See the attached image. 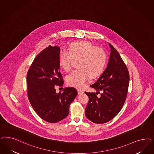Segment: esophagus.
Wrapping results in <instances>:
<instances>
[{
    "label": "esophagus",
    "mask_w": 154,
    "mask_h": 154,
    "mask_svg": "<svg viewBox=\"0 0 154 154\" xmlns=\"http://www.w3.org/2000/svg\"><path fill=\"white\" fill-rule=\"evenodd\" d=\"M78 94H84V92H83V91H82V90L78 89Z\"/></svg>",
    "instance_id": "34e87169"
}]
</instances>
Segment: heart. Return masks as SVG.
<instances>
[{
  "instance_id": "1",
  "label": "heart",
  "mask_w": 154,
  "mask_h": 154,
  "mask_svg": "<svg viewBox=\"0 0 154 154\" xmlns=\"http://www.w3.org/2000/svg\"><path fill=\"white\" fill-rule=\"evenodd\" d=\"M74 60H79L77 62L78 69L67 76L66 82L69 86L83 89L89 76L94 78L102 72L106 63V54L104 50L96 47L89 41L75 42L70 45L69 51L60 50V67L66 71H69Z\"/></svg>"
}]
</instances>
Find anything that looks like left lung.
<instances>
[{
	"mask_svg": "<svg viewBox=\"0 0 154 154\" xmlns=\"http://www.w3.org/2000/svg\"><path fill=\"white\" fill-rule=\"evenodd\" d=\"M109 45L111 50L107 67L97 81L91 85L97 92H85L89 98L85 116L95 124H104L115 117L124 104L128 91L129 71L118 51ZM97 93L100 94V97Z\"/></svg>",
	"mask_w": 154,
	"mask_h": 154,
	"instance_id": "left-lung-1",
	"label": "left lung"
}]
</instances>
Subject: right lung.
<instances>
[{
  "mask_svg": "<svg viewBox=\"0 0 154 154\" xmlns=\"http://www.w3.org/2000/svg\"><path fill=\"white\" fill-rule=\"evenodd\" d=\"M60 48L49 46L36 56L26 75L28 97L32 108L42 119L56 123L66 118L69 105L77 96L72 87L56 93V86L63 85L60 71Z\"/></svg>",
  "mask_w": 154,
  "mask_h": 154,
  "instance_id": "add662e5",
  "label": "right lung"
}]
</instances>
